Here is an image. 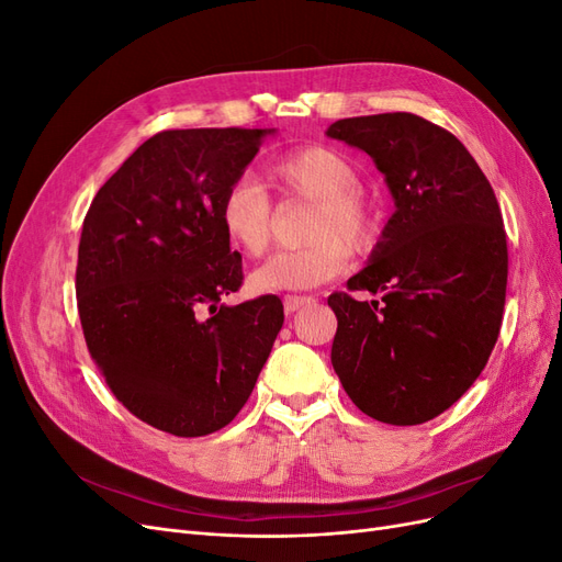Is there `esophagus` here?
Returning <instances> with one entry per match:
<instances>
[{
	"mask_svg": "<svg viewBox=\"0 0 562 562\" xmlns=\"http://www.w3.org/2000/svg\"><path fill=\"white\" fill-rule=\"evenodd\" d=\"M312 302H314V297H310V295H285L283 310H285V314H293L300 307H307V304H312Z\"/></svg>",
	"mask_w": 562,
	"mask_h": 562,
	"instance_id": "1",
	"label": "esophagus"
}]
</instances>
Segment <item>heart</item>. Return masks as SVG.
<instances>
[{
    "instance_id": "obj_1",
    "label": "heart",
    "mask_w": 562,
    "mask_h": 562,
    "mask_svg": "<svg viewBox=\"0 0 562 562\" xmlns=\"http://www.w3.org/2000/svg\"><path fill=\"white\" fill-rule=\"evenodd\" d=\"M267 180L281 196L316 201V209L307 229L312 244L281 250L255 269V291H307L342 274L349 252L375 248L382 229L380 203L359 184V168L345 151L328 145L295 147L267 166ZM220 223L236 248L260 258L274 232V203L260 182L236 178L220 201Z\"/></svg>"
}]
</instances>
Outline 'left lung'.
Instances as JSON below:
<instances>
[{"label":"left lung","instance_id":"obj_1","mask_svg":"<svg viewBox=\"0 0 562 562\" xmlns=\"http://www.w3.org/2000/svg\"><path fill=\"white\" fill-rule=\"evenodd\" d=\"M396 201L368 267L333 293L330 361L368 417L413 427L467 394L499 337L508 250L495 192L454 135L411 112L339 119Z\"/></svg>","mask_w":562,"mask_h":562}]
</instances>
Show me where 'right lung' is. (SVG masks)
Returning a JSON list of instances; mask_svg holds the SVG:
<instances>
[{"mask_svg":"<svg viewBox=\"0 0 562 562\" xmlns=\"http://www.w3.org/2000/svg\"><path fill=\"white\" fill-rule=\"evenodd\" d=\"M265 128H176L145 140L83 217L77 307L100 375L159 431L206 436L239 415L283 326L277 295L220 304L244 283L220 201Z\"/></svg>","mask_w":562,"mask_h":562,"instance_id":"obj_1","label":"right lung"}]
</instances>
